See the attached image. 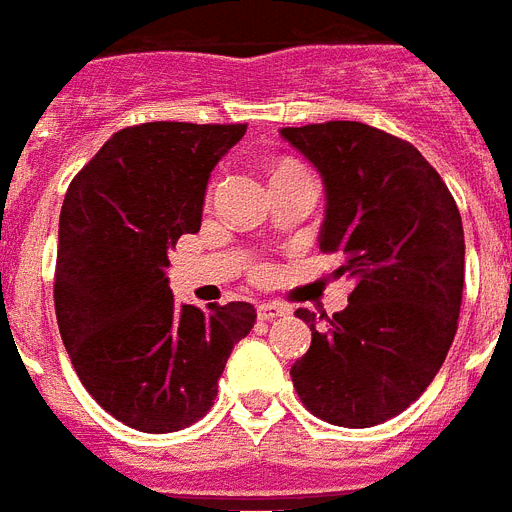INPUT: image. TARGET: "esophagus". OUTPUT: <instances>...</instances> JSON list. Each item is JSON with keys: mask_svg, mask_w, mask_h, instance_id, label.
Wrapping results in <instances>:
<instances>
[{"mask_svg": "<svg viewBox=\"0 0 512 512\" xmlns=\"http://www.w3.org/2000/svg\"><path fill=\"white\" fill-rule=\"evenodd\" d=\"M285 312H288V309H285L282 304H275V301L256 306V314H259L261 322H272V320H277V317H285Z\"/></svg>", "mask_w": 512, "mask_h": 512, "instance_id": "esophagus-1", "label": "esophagus"}]
</instances>
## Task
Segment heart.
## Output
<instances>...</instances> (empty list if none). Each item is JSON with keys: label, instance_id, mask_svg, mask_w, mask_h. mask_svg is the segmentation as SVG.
<instances>
[{"label": "heart", "instance_id": "heart-1", "mask_svg": "<svg viewBox=\"0 0 512 512\" xmlns=\"http://www.w3.org/2000/svg\"><path fill=\"white\" fill-rule=\"evenodd\" d=\"M282 169H296V166H282ZM282 169H280V171H282ZM253 275L261 277V275H264V269H261V267H253Z\"/></svg>", "mask_w": 512, "mask_h": 512}]
</instances>
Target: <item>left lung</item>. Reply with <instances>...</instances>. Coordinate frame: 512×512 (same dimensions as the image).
<instances>
[{"instance_id": "obj_1", "label": "left lung", "mask_w": 512, "mask_h": 512, "mask_svg": "<svg viewBox=\"0 0 512 512\" xmlns=\"http://www.w3.org/2000/svg\"><path fill=\"white\" fill-rule=\"evenodd\" d=\"M282 137L325 182L320 251L351 277L349 306L290 367L306 410L343 428L386 423L431 386L463 304V219L439 171L407 140L359 121L288 126Z\"/></svg>"}]
</instances>
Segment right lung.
Returning <instances> with one entry per match:
<instances>
[{"label": "right lung", "instance_id": "right-lung-1", "mask_svg": "<svg viewBox=\"0 0 512 512\" xmlns=\"http://www.w3.org/2000/svg\"><path fill=\"white\" fill-rule=\"evenodd\" d=\"M245 124L150 121L116 132L73 177L60 211L55 314L92 399L142 433L182 431L214 407L256 309L177 304L169 253L195 235L211 171Z\"/></svg>", "mask_w": 512, "mask_h": 512}]
</instances>
